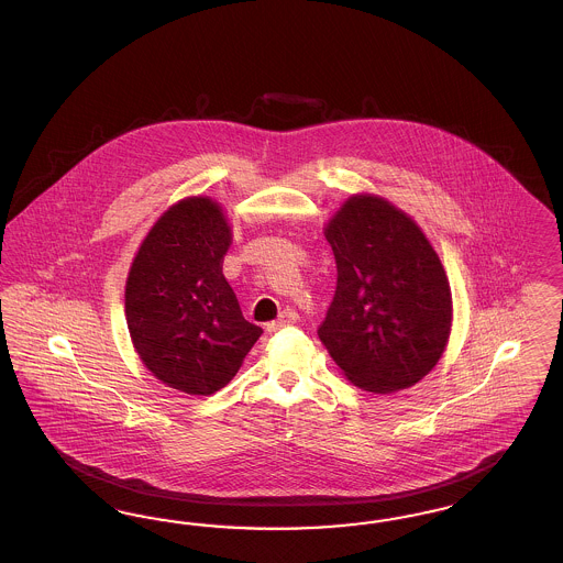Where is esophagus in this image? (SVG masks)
Returning <instances> with one entry per match:
<instances>
[{"instance_id":"34e87169","label":"esophagus","mask_w":563,"mask_h":563,"mask_svg":"<svg viewBox=\"0 0 563 563\" xmlns=\"http://www.w3.org/2000/svg\"><path fill=\"white\" fill-rule=\"evenodd\" d=\"M297 321H299V314L295 312L294 308H287V310H283V312L278 314L276 321L268 322L266 329H268V331H278L280 327H287V324H294V322Z\"/></svg>"}]
</instances>
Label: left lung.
Returning <instances> with one entry per match:
<instances>
[{
    "label": "left lung",
    "mask_w": 563,
    "mask_h": 563,
    "mask_svg": "<svg viewBox=\"0 0 563 563\" xmlns=\"http://www.w3.org/2000/svg\"><path fill=\"white\" fill-rule=\"evenodd\" d=\"M324 236L338 285L319 327L324 349L352 384L395 393L441 358L452 329V291L420 228L374 196H352Z\"/></svg>",
    "instance_id": "obj_1"
}]
</instances>
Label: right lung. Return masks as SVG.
I'll use <instances>...</instances> for the list:
<instances>
[{"label":"right lung","mask_w":563,"mask_h":563,"mask_svg":"<svg viewBox=\"0 0 563 563\" xmlns=\"http://www.w3.org/2000/svg\"><path fill=\"white\" fill-rule=\"evenodd\" d=\"M232 241L209 198L170 207L141 244L126 280V322L145 367L170 388L213 395L262 335L221 274Z\"/></svg>","instance_id":"add662e5"}]
</instances>
